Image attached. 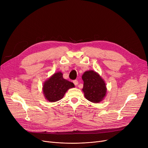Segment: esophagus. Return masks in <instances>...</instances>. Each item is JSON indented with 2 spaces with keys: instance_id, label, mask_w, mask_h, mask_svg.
I'll return each mask as SVG.
<instances>
[{
  "instance_id": "1",
  "label": "esophagus",
  "mask_w": 148,
  "mask_h": 148,
  "mask_svg": "<svg viewBox=\"0 0 148 148\" xmlns=\"http://www.w3.org/2000/svg\"><path fill=\"white\" fill-rule=\"evenodd\" d=\"M73 83H74V84L75 85V86H77V85H78V83H79L78 81H77V80H74V81H73Z\"/></svg>"
}]
</instances>
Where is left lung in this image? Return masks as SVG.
<instances>
[{"instance_id":"obj_1","label":"left lung","mask_w":148,"mask_h":148,"mask_svg":"<svg viewBox=\"0 0 148 148\" xmlns=\"http://www.w3.org/2000/svg\"><path fill=\"white\" fill-rule=\"evenodd\" d=\"M83 80V91L84 97L89 101L99 103L106 94V86L100 75L94 71H88L82 75Z\"/></svg>"}]
</instances>
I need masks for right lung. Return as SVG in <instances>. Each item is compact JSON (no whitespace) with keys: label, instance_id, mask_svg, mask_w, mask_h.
Masks as SVG:
<instances>
[{"label":"right lung","instance_id":"add662e5","mask_svg":"<svg viewBox=\"0 0 148 148\" xmlns=\"http://www.w3.org/2000/svg\"><path fill=\"white\" fill-rule=\"evenodd\" d=\"M62 75L60 72L54 74L44 84V95L50 102H56L61 99L68 89L74 87L73 83L64 79Z\"/></svg>","mask_w":148,"mask_h":148}]
</instances>
